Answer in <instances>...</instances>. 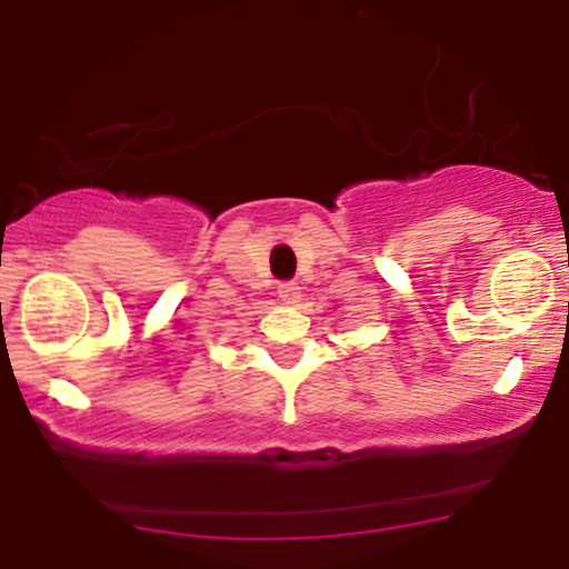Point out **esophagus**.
<instances>
[{
	"label": "esophagus",
	"instance_id": "1",
	"mask_svg": "<svg viewBox=\"0 0 569 569\" xmlns=\"http://www.w3.org/2000/svg\"><path fill=\"white\" fill-rule=\"evenodd\" d=\"M278 297L283 305H297L299 297H302V289L297 283H280L278 286Z\"/></svg>",
	"mask_w": 569,
	"mask_h": 569
}]
</instances>
